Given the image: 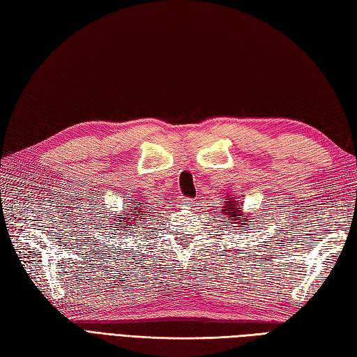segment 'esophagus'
Segmentation results:
<instances>
[{"mask_svg": "<svg viewBox=\"0 0 357 357\" xmlns=\"http://www.w3.org/2000/svg\"><path fill=\"white\" fill-rule=\"evenodd\" d=\"M179 202L183 204V206H188V204H192V199L190 198H183Z\"/></svg>", "mask_w": 357, "mask_h": 357, "instance_id": "obj_1", "label": "esophagus"}]
</instances>
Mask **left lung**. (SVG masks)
<instances>
[{"mask_svg": "<svg viewBox=\"0 0 357 357\" xmlns=\"http://www.w3.org/2000/svg\"><path fill=\"white\" fill-rule=\"evenodd\" d=\"M222 211H224V215L227 216L225 221H229V222L231 221V224H241V227L247 225L245 221H244V219H245L244 215H247V213H242L241 202L233 201L231 198L225 199V206L222 207Z\"/></svg>", "mask_w": 357, "mask_h": 357, "instance_id": "8db88e82", "label": "left lung"}]
</instances>
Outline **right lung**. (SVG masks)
<instances>
[{"label":"right lung","instance_id":"add662e5","mask_svg":"<svg viewBox=\"0 0 357 357\" xmlns=\"http://www.w3.org/2000/svg\"><path fill=\"white\" fill-rule=\"evenodd\" d=\"M126 207H130V204H127ZM142 213H147V211H144V206H141V204H133L130 208H126L124 211H121V213L118 215V216H124V218H118L116 219V216H113V218H115V222H113V224L118 225L119 230H123L126 225H130L132 224V222H128V221H135L136 216L142 215ZM141 219H144V218H141ZM130 229H132V227H130Z\"/></svg>","mask_w":357,"mask_h":357}]
</instances>
